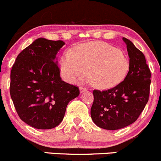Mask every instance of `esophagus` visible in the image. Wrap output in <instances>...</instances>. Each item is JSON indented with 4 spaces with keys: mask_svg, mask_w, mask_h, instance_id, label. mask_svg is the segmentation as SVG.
Returning a JSON list of instances; mask_svg holds the SVG:
<instances>
[{
    "mask_svg": "<svg viewBox=\"0 0 161 161\" xmlns=\"http://www.w3.org/2000/svg\"><path fill=\"white\" fill-rule=\"evenodd\" d=\"M79 91H80V93H82V92H84L87 91V89L85 87H80L79 88Z\"/></svg>",
    "mask_w": 161,
    "mask_h": 161,
    "instance_id": "34e87169",
    "label": "esophagus"
}]
</instances>
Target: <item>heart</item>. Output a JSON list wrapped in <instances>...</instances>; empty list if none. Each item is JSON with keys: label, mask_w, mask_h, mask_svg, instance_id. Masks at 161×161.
<instances>
[{"label": "heart", "mask_w": 161, "mask_h": 161, "mask_svg": "<svg viewBox=\"0 0 161 161\" xmlns=\"http://www.w3.org/2000/svg\"><path fill=\"white\" fill-rule=\"evenodd\" d=\"M60 66L69 80H82L88 72V80L93 87L108 89L123 82L130 64L121 49L103 42H92L77 46L73 52L66 51Z\"/></svg>", "instance_id": "obj_1"}]
</instances>
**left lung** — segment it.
Instances as JSON below:
<instances>
[{
  "instance_id": "left-lung-1",
  "label": "left lung",
  "mask_w": 161,
  "mask_h": 161,
  "mask_svg": "<svg viewBox=\"0 0 161 161\" xmlns=\"http://www.w3.org/2000/svg\"><path fill=\"white\" fill-rule=\"evenodd\" d=\"M122 40L130 59L126 78L107 91H93L92 119L97 126L106 130L121 129L135 122L149 98L151 75L145 56L131 41L125 37Z\"/></svg>"
}]
</instances>
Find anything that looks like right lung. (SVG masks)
<instances>
[{"instance_id":"1","label":"right lung","mask_w":161,"mask_h":161,"mask_svg":"<svg viewBox=\"0 0 161 161\" xmlns=\"http://www.w3.org/2000/svg\"><path fill=\"white\" fill-rule=\"evenodd\" d=\"M62 40L38 38L17 56L10 72V93L23 121L37 129L61 123L69 102L79 96L78 87L62 80L56 54Z\"/></svg>"}]
</instances>
